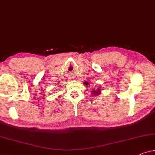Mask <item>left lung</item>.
<instances>
[{
  "label": "left lung",
  "mask_w": 155,
  "mask_h": 155,
  "mask_svg": "<svg viewBox=\"0 0 155 155\" xmlns=\"http://www.w3.org/2000/svg\"><path fill=\"white\" fill-rule=\"evenodd\" d=\"M84 84H85L86 85V86H88V85H89V83L88 82V81H86V82H84ZM100 93V89H97V90H93L92 91V95H99Z\"/></svg>",
  "instance_id": "1"
}]
</instances>
